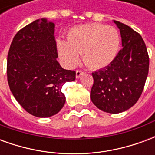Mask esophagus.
I'll list each match as a JSON object with an SVG mask.
<instances>
[{"label": "esophagus", "mask_w": 155, "mask_h": 155, "mask_svg": "<svg viewBox=\"0 0 155 155\" xmlns=\"http://www.w3.org/2000/svg\"><path fill=\"white\" fill-rule=\"evenodd\" d=\"M83 74H84V71H81V70H77V71H76L75 76H76V78H80Z\"/></svg>", "instance_id": "obj_1"}]
</instances>
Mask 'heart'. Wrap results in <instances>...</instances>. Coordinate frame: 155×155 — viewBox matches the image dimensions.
Masks as SVG:
<instances>
[{
    "label": "heart",
    "mask_w": 155,
    "mask_h": 155,
    "mask_svg": "<svg viewBox=\"0 0 155 155\" xmlns=\"http://www.w3.org/2000/svg\"><path fill=\"white\" fill-rule=\"evenodd\" d=\"M120 35L112 26L91 23L79 25L67 35V43L58 41L59 54L65 64L74 66L82 54L84 64L99 69L110 64L120 47Z\"/></svg>",
    "instance_id": "obj_1"
}]
</instances>
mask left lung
I'll return each instance as SVG.
<instances>
[{"label": "left lung", "instance_id": "1", "mask_svg": "<svg viewBox=\"0 0 155 155\" xmlns=\"http://www.w3.org/2000/svg\"><path fill=\"white\" fill-rule=\"evenodd\" d=\"M123 48L106 67L92 73L91 99L101 110L118 114L129 110L143 92L150 65L146 45L141 35L117 21Z\"/></svg>", "mask_w": 155, "mask_h": 155}]
</instances>
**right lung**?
Returning <instances> with one entry per match:
<instances>
[{
  "mask_svg": "<svg viewBox=\"0 0 155 155\" xmlns=\"http://www.w3.org/2000/svg\"><path fill=\"white\" fill-rule=\"evenodd\" d=\"M54 25L46 19L30 23L13 38L7 55V81L15 99L34 116L57 114L64 106L61 92L66 82L75 80V71L58 63Z\"/></svg>",
  "mask_w": 155,
  "mask_h": 155,
  "instance_id": "obj_1",
  "label": "right lung"
}]
</instances>
